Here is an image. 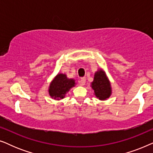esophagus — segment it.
I'll list each match as a JSON object with an SVG mask.
<instances>
[{
	"label": "esophagus",
	"mask_w": 153,
	"mask_h": 153,
	"mask_svg": "<svg viewBox=\"0 0 153 153\" xmlns=\"http://www.w3.org/2000/svg\"><path fill=\"white\" fill-rule=\"evenodd\" d=\"M80 84L81 85H84L85 84V77H82V78H81Z\"/></svg>",
	"instance_id": "34e87169"
}]
</instances>
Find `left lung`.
I'll return each mask as SVG.
<instances>
[{
	"instance_id": "1",
	"label": "left lung",
	"mask_w": 153,
	"mask_h": 153,
	"mask_svg": "<svg viewBox=\"0 0 153 153\" xmlns=\"http://www.w3.org/2000/svg\"><path fill=\"white\" fill-rule=\"evenodd\" d=\"M91 86L94 90L96 97L100 100H106L111 95L109 82L102 70L95 74L94 81L92 83Z\"/></svg>"
}]
</instances>
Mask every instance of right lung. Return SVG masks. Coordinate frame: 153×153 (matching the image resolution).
Listing matches in <instances>:
<instances>
[{
	"mask_svg": "<svg viewBox=\"0 0 153 153\" xmlns=\"http://www.w3.org/2000/svg\"><path fill=\"white\" fill-rule=\"evenodd\" d=\"M74 80L68 79L65 74H58L50 85L49 95L54 99H62L67 92L74 86Z\"/></svg>",
	"mask_w": 153,
	"mask_h": 153,
	"instance_id": "add662e5",
	"label": "right lung"
}]
</instances>
